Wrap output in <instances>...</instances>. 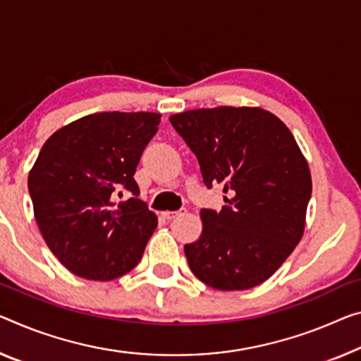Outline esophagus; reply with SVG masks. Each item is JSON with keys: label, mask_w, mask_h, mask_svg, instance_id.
I'll return each instance as SVG.
<instances>
[{"label": "esophagus", "mask_w": 361, "mask_h": 361, "mask_svg": "<svg viewBox=\"0 0 361 361\" xmlns=\"http://www.w3.org/2000/svg\"><path fill=\"white\" fill-rule=\"evenodd\" d=\"M185 212H187V209H185V208H180V209H179V212H164V213H163V216H164V218H166V219H168V221H173V219H176V218H177V216L184 214Z\"/></svg>", "instance_id": "esophagus-1"}]
</instances>
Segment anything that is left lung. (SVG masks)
Here are the masks:
<instances>
[{
	"mask_svg": "<svg viewBox=\"0 0 361 361\" xmlns=\"http://www.w3.org/2000/svg\"><path fill=\"white\" fill-rule=\"evenodd\" d=\"M195 153L221 212L202 209L203 231L184 247L200 281L245 290L273 276L300 242L312 197L308 163L287 126L262 108L192 109L169 118Z\"/></svg>",
	"mask_w": 361,
	"mask_h": 361,
	"instance_id": "obj_1",
	"label": "left lung"
}]
</instances>
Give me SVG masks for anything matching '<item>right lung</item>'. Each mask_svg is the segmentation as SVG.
I'll use <instances>...</instances> for the list:
<instances>
[{
  "instance_id": "obj_1",
  "label": "right lung",
  "mask_w": 361,
  "mask_h": 361,
  "mask_svg": "<svg viewBox=\"0 0 361 361\" xmlns=\"http://www.w3.org/2000/svg\"><path fill=\"white\" fill-rule=\"evenodd\" d=\"M159 119L88 114L42 147L29 174L33 213L49 250L75 276L111 281L140 262L158 218L138 198L134 174Z\"/></svg>"
}]
</instances>
